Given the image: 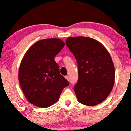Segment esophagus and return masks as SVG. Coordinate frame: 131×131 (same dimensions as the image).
<instances>
[{"mask_svg": "<svg viewBox=\"0 0 131 131\" xmlns=\"http://www.w3.org/2000/svg\"><path fill=\"white\" fill-rule=\"evenodd\" d=\"M65 79H67V80H68V81H69V77L68 75H67V76H65Z\"/></svg>", "mask_w": 131, "mask_h": 131, "instance_id": "esophagus-1", "label": "esophagus"}]
</instances>
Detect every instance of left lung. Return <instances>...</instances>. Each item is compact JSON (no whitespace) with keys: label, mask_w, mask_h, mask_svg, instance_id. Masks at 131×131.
Wrapping results in <instances>:
<instances>
[{"label":"left lung","mask_w":131,"mask_h":131,"mask_svg":"<svg viewBox=\"0 0 131 131\" xmlns=\"http://www.w3.org/2000/svg\"><path fill=\"white\" fill-rule=\"evenodd\" d=\"M66 45L75 56L79 79L74 86L78 101L92 106L108 97L115 82V68L110 53L91 37H68Z\"/></svg>","instance_id":"1"}]
</instances>
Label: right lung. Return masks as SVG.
<instances>
[{"instance_id": "obj_1", "label": "right lung", "mask_w": 131, "mask_h": 131, "mask_svg": "<svg viewBox=\"0 0 131 131\" xmlns=\"http://www.w3.org/2000/svg\"><path fill=\"white\" fill-rule=\"evenodd\" d=\"M64 46L59 39L41 40L28 49L21 60L20 85L28 101L36 106L45 108L54 105L69 85L54 60Z\"/></svg>"}]
</instances>
